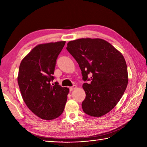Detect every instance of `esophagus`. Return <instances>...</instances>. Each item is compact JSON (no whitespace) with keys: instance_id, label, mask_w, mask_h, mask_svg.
Listing matches in <instances>:
<instances>
[{"instance_id":"esophagus-1","label":"esophagus","mask_w":147,"mask_h":147,"mask_svg":"<svg viewBox=\"0 0 147 147\" xmlns=\"http://www.w3.org/2000/svg\"><path fill=\"white\" fill-rule=\"evenodd\" d=\"M76 85H73V86H71V87H69V90L70 91H73V90H74V89H76Z\"/></svg>"}]
</instances>
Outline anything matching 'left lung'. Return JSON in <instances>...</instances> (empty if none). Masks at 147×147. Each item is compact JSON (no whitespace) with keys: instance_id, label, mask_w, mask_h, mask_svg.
<instances>
[{"instance_id":"1","label":"left lung","mask_w":147,"mask_h":147,"mask_svg":"<svg viewBox=\"0 0 147 147\" xmlns=\"http://www.w3.org/2000/svg\"><path fill=\"white\" fill-rule=\"evenodd\" d=\"M67 51L82 71L86 97L85 113L101 117L110 112L125 92L128 82L123 55L111 43L100 38H81L68 42Z\"/></svg>"}]
</instances>
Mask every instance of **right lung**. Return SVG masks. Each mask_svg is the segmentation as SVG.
Returning a JSON list of instances; mask_svg holds the SVG:
<instances>
[{
    "instance_id": "1",
    "label": "right lung",
    "mask_w": 147,
    "mask_h": 147,
    "mask_svg": "<svg viewBox=\"0 0 147 147\" xmlns=\"http://www.w3.org/2000/svg\"><path fill=\"white\" fill-rule=\"evenodd\" d=\"M65 42L40 44L22 60L18 77L22 97L30 110L45 120L57 118L64 111L69 88L55 78L56 61Z\"/></svg>"
}]
</instances>
